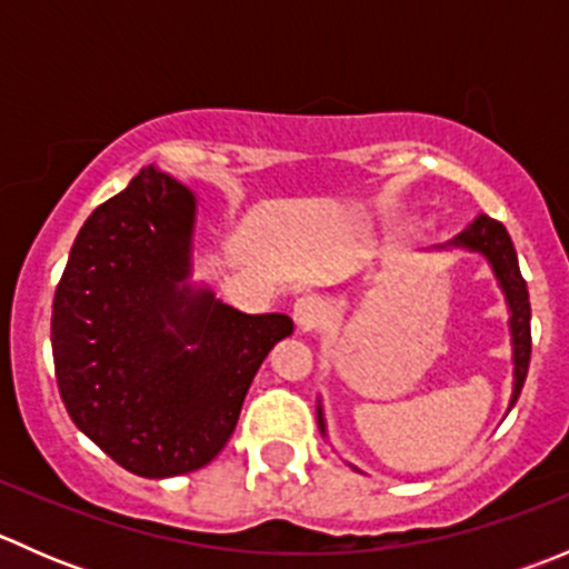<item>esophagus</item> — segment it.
Here are the masks:
<instances>
[{"mask_svg":"<svg viewBox=\"0 0 569 569\" xmlns=\"http://www.w3.org/2000/svg\"><path fill=\"white\" fill-rule=\"evenodd\" d=\"M291 317H295V321L302 330H311V327H317L321 317H325V302H321V297L317 295H302L300 300L295 302V308H291Z\"/></svg>","mask_w":569,"mask_h":569,"instance_id":"34e87169","label":"esophagus"}]
</instances>
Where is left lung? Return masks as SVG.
Masks as SVG:
<instances>
[{"instance_id":"left-lung-1","label":"left lung","mask_w":569,"mask_h":569,"mask_svg":"<svg viewBox=\"0 0 569 569\" xmlns=\"http://www.w3.org/2000/svg\"><path fill=\"white\" fill-rule=\"evenodd\" d=\"M429 250H468L479 252L487 258L492 274L498 280V289L503 291V300L509 308V336H512V396H509V410L518 401L520 391H523L526 375H529V360H531V302L526 280L520 274L518 252H515L512 239H509L507 228L492 217L479 214L473 222L462 228L455 239L443 244H435ZM317 421L321 438H327V421L321 401L317 405ZM355 468V465H352ZM358 470V468H355Z\"/></svg>"}]
</instances>
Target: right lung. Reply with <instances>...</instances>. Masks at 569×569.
<instances>
[{"instance_id":"obj_1","label":"right lung","mask_w":569,"mask_h":569,"mask_svg":"<svg viewBox=\"0 0 569 569\" xmlns=\"http://www.w3.org/2000/svg\"><path fill=\"white\" fill-rule=\"evenodd\" d=\"M198 198L148 164L84 220L51 306L57 388L79 432L146 479L228 443L286 313H242L194 283Z\"/></svg>"}]
</instances>
